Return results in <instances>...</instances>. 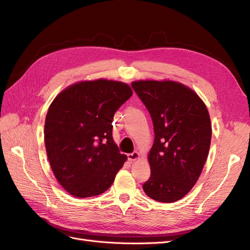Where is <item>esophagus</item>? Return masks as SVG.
I'll use <instances>...</instances> for the list:
<instances>
[{"mask_svg":"<svg viewBox=\"0 0 250 250\" xmlns=\"http://www.w3.org/2000/svg\"><path fill=\"white\" fill-rule=\"evenodd\" d=\"M139 158H140V153L138 152V151H134V152L128 154V160H129L130 162L137 161V160H139Z\"/></svg>","mask_w":250,"mask_h":250,"instance_id":"1","label":"esophagus"}]
</instances>
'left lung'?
Returning <instances> with one entry per match:
<instances>
[{
	"instance_id": "obj_1",
	"label": "left lung",
	"mask_w": 250,
	"mask_h": 250,
	"mask_svg": "<svg viewBox=\"0 0 250 250\" xmlns=\"http://www.w3.org/2000/svg\"><path fill=\"white\" fill-rule=\"evenodd\" d=\"M131 85L150 112L155 133L144 192L158 202H175L192 190L208 158V110L192 88L177 81L138 80Z\"/></svg>"
}]
</instances>
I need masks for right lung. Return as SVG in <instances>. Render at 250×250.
<instances>
[{"instance_id": "obj_1", "label": "right lung", "mask_w": 250, "mask_h": 250, "mask_svg": "<svg viewBox=\"0 0 250 250\" xmlns=\"http://www.w3.org/2000/svg\"><path fill=\"white\" fill-rule=\"evenodd\" d=\"M131 96L127 83L100 78L73 83L52 101L44 145L56 179L74 197L107 191L127 161L112 139L111 123Z\"/></svg>"}]
</instances>
